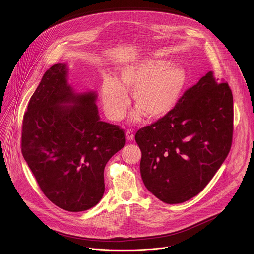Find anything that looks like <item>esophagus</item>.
<instances>
[{
    "label": "esophagus",
    "instance_id": "34e87169",
    "mask_svg": "<svg viewBox=\"0 0 254 254\" xmlns=\"http://www.w3.org/2000/svg\"><path fill=\"white\" fill-rule=\"evenodd\" d=\"M126 136H127V140H132L133 139V137H134V134H133V131L131 130V129H128V130H127V132H126Z\"/></svg>",
    "mask_w": 254,
    "mask_h": 254
}]
</instances>
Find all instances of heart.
I'll return each instance as SVG.
<instances>
[{"instance_id": "obj_1", "label": "heart", "mask_w": 254, "mask_h": 254, "mask_svg": "<svg viewBox=\"0 0 254 254\" xmlns=\"http://www.w3.org/2000/svg\"><path fill=\"white\" fill-rule=\"evenodd\" d=\"M187 81L186 72L167 61L147 60L125 68L121 81L107 77L101 88V98L107 117L113 121L124 118L129 104L127 91H131L138 107L132 119L139 121L142 115L159 120L169 115L179 102Z\"/></svg>"}]
</instances>
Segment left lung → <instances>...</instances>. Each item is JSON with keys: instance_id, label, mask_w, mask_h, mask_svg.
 <instances>
[{"instance_id": "left-lung-1", "label": "left lung", "mask_w": 254, "mask_h": 254, "mask_svg": "<svg viewBox=\"0 0 254 254\" xmlns=\"http://www.w3.org/2000/svg\"><path fill=\"white\" fill-rule=\"evenodd\" d=\"M222 81L209 71L169 115L135 133L143 184L164 203L198 195L230 152L233 96Z\"/></svg>"}]
</instances>
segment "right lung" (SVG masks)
Listing matches in <instances>:
<instances>
[{
    "label": "right lung",
    "instance_id": "right-lung-1",
    "mask_svg": "<svg viewBox=\"0 0 254 254\" xmlns=\"http://www.w3.org/2000/svg\"><path fill=\"white\" fill-rule=\"evenodd\" d=\"M95 99L91 91L76 94L67 83L66 64L56 63L23 117V157L44 195L69 212L88 210L101 200L104 167L126 144L121 127L100 121Z\"/></svg>",
    "mask_w": 254,
    "mask_h": 254
}]
</instances>
